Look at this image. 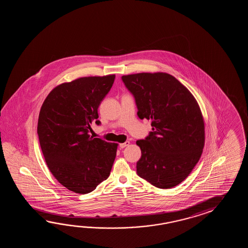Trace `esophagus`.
I'll list each match as a JSON object with an SVG mask.
<instances>
[{"label": "esophagus", "instance_id": "esophagus-1", "mask_svg": "<svg viewBox=\"0 0 248 248\" xmlns=\"http://www.w3.org/2000/svg\"><path fill=\"white\" fill-rule=\"evenodd\" d=\"M129 144H130V142H129V141H126V142H123V143H121V144H120V147L122 148V149H123V148L128 146Z\"/></svg>", "mask_w": 248, "mask_h": 248}]
</instances>
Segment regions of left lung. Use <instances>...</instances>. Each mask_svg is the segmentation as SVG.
I'll return each mask as SVG.
<instances>
[{"label": "left lung", "mask_w": 248, "mask_h": 248, "mask_svg": "<svg viewBox=\"0 0 248 248\" xmlns=\"http://www.w3.org/2000/svg\"><path fill=\"white\" fill-rule=\"evenodd\" d=\"M137 104V115L152 121L153 131L138 140L142 156L137 173L151 185L169 189L181 184L199 162L205 144V123L195 97L166 73L123 75Z\"/></svg>", "instance_id": "1"}]
</instances>
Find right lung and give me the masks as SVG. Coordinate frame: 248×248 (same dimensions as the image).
<instances>
[{
    "instance_id": "right-lung-1",
    "label": "right lung",
    "mask_w": 248,
    "mask_h": 248,
    "mask_svg": "<svg viewBox=\"0 0 248 248\" xmlns=\"http://www.w3.org/2000/svg\"><path fill=\"white\" fill-rule=\"evenodd\" d=\"M115 75L90 76L53 89L42 104L37 134L47 168L58 183L87 194L110 175L118 143L90 137L97 109Z\"/></svg>"
}]
</instances>
